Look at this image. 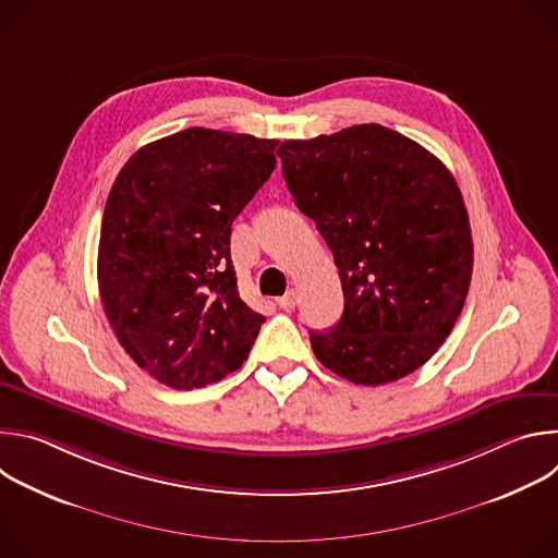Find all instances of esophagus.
Instances as JSON below:
<instances>
[{"instance_id":"34e87169","label":"esophagus","mask_w":558,"mask_h":558,"mask_svg":"<svg viewBox=\"0 0 558 558\" xmlns=\"http://www.w3.org/2000/svg\"><path fill=\"white\" fill-rule=\"evenodd\" d=\"M295 302H298V293L295 291H289V293H284L282 298H278V306L280 308H293L295 306Z\"/></svg>"}]
</instances>
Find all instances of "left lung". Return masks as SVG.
Instances as JSON below:
<instances>
[{
  "mask_svg": "<svg viewBox=\"0 0 558 558\" xmlns=\"http://www.w3.org/2000/svg\"><path fill=\"white\" fill-rule=\"evenodd\" d=\"M282 174L340 269L344 313L311 331L315 357L364 386L402 379L444 344L472 276L457 181L435 154L377 123L284 141Z\"/></svg>",
  "mask_w": 558,
  "mask_h": 558,
  "instance_id": "left-lung-1",
  "label": "left lung"
}]
</instances>
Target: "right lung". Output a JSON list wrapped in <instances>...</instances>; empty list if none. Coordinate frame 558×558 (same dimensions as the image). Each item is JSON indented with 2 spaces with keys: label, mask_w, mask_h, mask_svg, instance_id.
Returning a JSON list of instances; mask_svg holds the SVG:
<instances>
[{
  "label": "right lung",
  "mask_w": 558,
  "mask_h": 558,
  "mask_svg": "<svg viewBox=\"0 0 558 558\" xmlns=\"http://www.w3.org/2000/svg\"><path fill=\"white\" fill-rule=\"evenodd\" d=\"M276 138L187 128L121 168L101 222L108 320L154 379L192 390L241 368L265 323L238 293L231 222L276 168Z\"/></svg>",
  "instance_id": "right-lung-1"
}]
</instances>
